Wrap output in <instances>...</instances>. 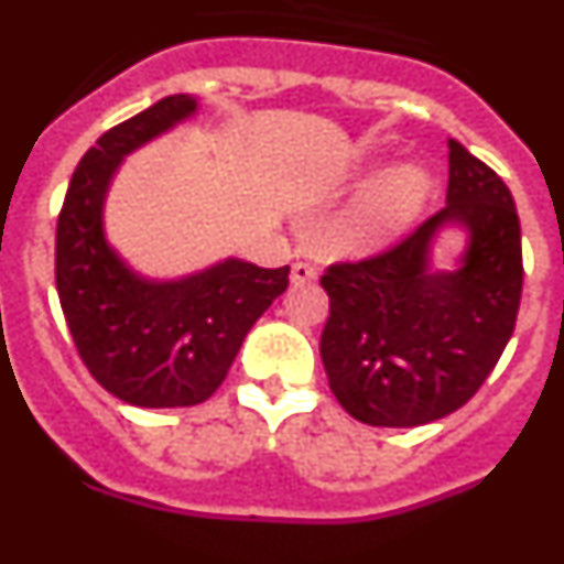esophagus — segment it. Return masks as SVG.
<instances>
[{"instance_id":"34e87169","label":"esophagus","mask_w":564,"mask_h":564,"mask_svg":"<svg viewBox=\"0 0 564 564\" xmlns=\"http://www.w3.org/2000/svg\"><path fill=\"white\" fill-rule=\"evenodd\" d=\"M291 282L293 285H311V282H316V268L307 265V262H293Z\"/></svg>"}]
</instances>
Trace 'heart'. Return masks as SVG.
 <instances>
[{
	"instance_id": "heart-1",
	"label": "heart",
	"mask_w": 564,
	"mask_h": 564,
	"mask_svg": "<svg viewBox=\"0 0 564 564\" xmlns=\"http://www.w3.org/2000/svg\"><path fill=\"white\" fill-rule=\"evenodd\" d=\"M381 163L364 158L352 166V177H370ZM435 188V177L426 166L403 161L376 174L330 220V242L341 251H376L390 246L421 217Z\"/></svg>"
}]
</instances>
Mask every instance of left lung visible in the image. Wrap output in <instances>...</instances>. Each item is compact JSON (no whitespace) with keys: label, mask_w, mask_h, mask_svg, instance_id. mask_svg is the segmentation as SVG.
I'll list each match as a JSON object with an SVG mask.
<instances>
[{"label":"left lung","mask_w":564,"mask_h":564,"mask_svg":"<svg viewBox=\"0 0 564 564\" xmlns=\"http://www.w3.org/2000/svg\"><path fill=\"white\" fill-rule=\"evenodd\" d=\"M464 248L437 267L443 232ZM330 390L370 426H421L460 410L514 333L522 242L514 197L463 143L449 141L446 206L390 251L322 276Z\"/></svg>","instance_id":"obj_1"}]
</instances>
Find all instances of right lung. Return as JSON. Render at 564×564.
I'll list each match as a JSON object with an SVG mask.
<instances>
[{
  "instance_id": "add662e5",
  "label": "right lung",
  "mask_w": 564,
  "mask_h": 564,
  "mask_svg": "<svg viewBox=\"0 0 564 564\" xmlns=\"http://www.w3.org/2000/svg\"><path fill=\"white\" fill-rule=\"evenodd\" d=\"M197 112L194 96H169L104 132L58 214L56 288L73 341L104 390L147 410L212 398L291 273L226 257L183 276H149L109 242L104 208L123 161Z\"/></svg>"
}]
</instances>
